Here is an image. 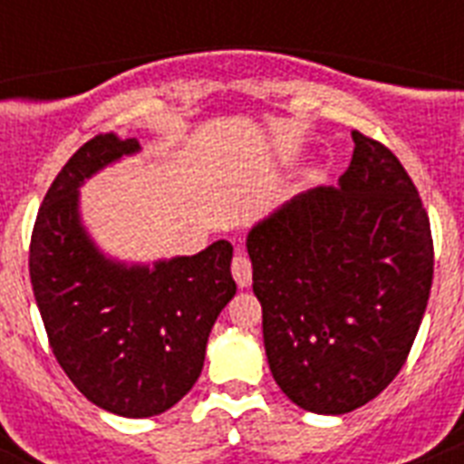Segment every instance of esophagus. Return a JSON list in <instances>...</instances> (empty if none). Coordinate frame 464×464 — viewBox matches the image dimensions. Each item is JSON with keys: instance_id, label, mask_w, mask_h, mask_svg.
Here are the masks:
<instances>
[{"instance_id": "1", "label": "esophagus", "mask_w": 464, "mask_h": 464, "mask_svg": "<svg viewBox=\"0 0 464 464\" xmlns=\"http://www.w3.org/2000/svg\"><path fill=\"white\" fill-rule=\"evenodd\" d=\"M231 272H233V279H236V284H238L240 289H247V286L253 284V265H250L246 253H236Z\"/></svg>"}]
</instances>
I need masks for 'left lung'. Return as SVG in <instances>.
Returning <instances> with one entry per match:
<instances>
[{
	"mask_svg": "<svg viewBox=\"0 0 464 464\" xmlns=\"http://www.w3.org/2000/svg\"><path fill=\"white\" fill-rule=\"evenodd\" d=\"M337 188L301 192L247 233L276 385L301 410L346 414L395 381L433 282L429 214L381 141L353 130Z\"/></svg>",
	"mask_w": 464,
	"mask_h": 464,
	"instance_id": "obj_1",
	"label": "left lung"
}]
</instances>
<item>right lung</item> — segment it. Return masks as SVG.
<instances>
[{"mask_svg":"<svg viewBox=\"0 0 464 464\" xmlns=\"http://www.w3.org/2000/svg\"><path fill=\"white\" fill-rule=\"evenodd\" d=\"M140 149L112 132L86 141L47 189L28 257L54 359L86 400L130 419L154 417L188 395L211 327L236 296L228 240L154 265L112 260L93 243L79 188Z\"/></svg>","mask_w":464,"mask_h":464,"instance_id":"add662e5","label":"right lung"}]
</instances>
